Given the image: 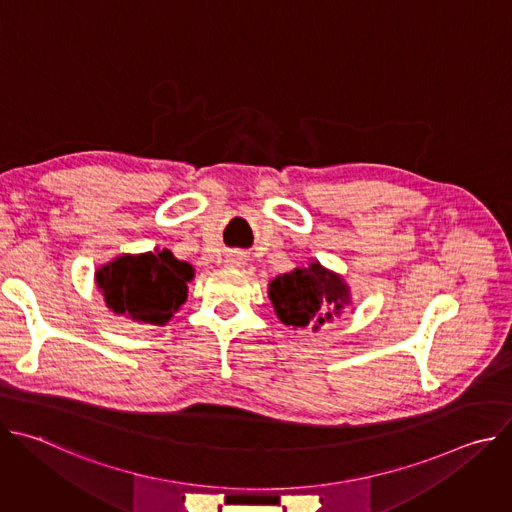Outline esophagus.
Wrapping results in <instances>:
<instances>
[{
  "mask_svg": "<svg viewBox=\"0 0 512 512\" xmlns=\"http://www.w3.org/2000/svg\"><path fill=\"white\" fill-rule=\"evenodd\" d=\"M225 263H227L229 267H241V265H245V255L239 253V251H233V253L227 255Z\"/></svg>",
  "mask_w": 512,
  "mask_h": 512,
  "instance_id": "34e87169",
  "label": "esophagus"
}]
</instances>
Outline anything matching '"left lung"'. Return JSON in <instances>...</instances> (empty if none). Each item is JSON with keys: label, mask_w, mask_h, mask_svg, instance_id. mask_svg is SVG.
I'll use <instances>...</instances> for the list:
<instances>
[{"label": "left lung", "mask_w": 512, "mask_h": 512, "mask_svg": "<svg viewBox=\"0 0 512 512\" xmlns=\"http://www.w3.org/2000/svg\"><path fill=\"white\" fill-rule=\"evenodd\" d=\"M269 300L285 326L294 330L312 326L316 332L350 304V289L338 273L314 261L310 267H298L275 277L269 283Z\"/></svg>", "instance_id": "left-lung-1"}]
</instances>
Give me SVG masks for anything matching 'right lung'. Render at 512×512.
Wrapping results in <instances>:
<instances>
[{
  "label": "right lung",
  "mask_w": 512,
  "mask_h": 512,
  "mask_svg": "<svg viewBox=\"0 0 512 512\" xmlns=\"http://www.w3.org/2000/svg\"><path fill=\"white\" fill-rule=\"evenodd\" d=\"M192 277L194 267L178 261L168 249L119 255L95 273L109 310L156 326L168 324L186 302V283Z\"/></svg>",
  "instance_id": "add662e5"
}]
</instances>
